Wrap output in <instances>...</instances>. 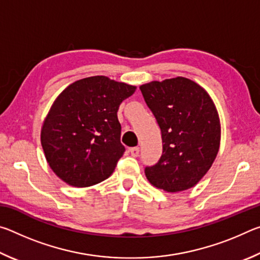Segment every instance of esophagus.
Masks as SVG:
<instances>
[{"label": "esophagus", "instance_id": "esophagus-1", "mask_svg": "<svg viewBox=\"0 0 260 260\" xmlns=\"http://www.w3.org/2000/svg\"><path fill=\"white\" fill-rule=\"evenodd\" d=\"M129 152H131V155L133 156V157H138L139 153H140V148H139V147L131 148V149H129Z\"/></svg>", "mask_w": 260, "mask_h": 260}]
</instances>
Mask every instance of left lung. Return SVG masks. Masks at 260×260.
I'll list each match as a JSON object with an SVG mask.
<instances>
[{
    "label": "left lung",
    "instance_id": "8db88e82",
    "mask_svg": "<svg viewBox=\"0 0 260 260\" xmlns=\"http://www.w3.org/2000/svg\"><path fill=\"white\" fill-rule=\"evenodd\" d=\"M161 132L162 153L144 173L167 192L191 188L212 166L220 146V120L213 101L196 82L177 77L140 87Z\"/></svg>",
    "mask_w": 260,
    "mask_h": 260
}]
</instances>
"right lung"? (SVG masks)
<instances>
[{"instance_id": "right-lung-1", "label": "right lung", "mask_w": 260, "mask_h": 260, "mask_svg": "<svg viewBox=\"0 0 260 260\" xmlns=\"http://www.w3.org/2000/svg\"><path fill=\"white\" fill-rule=\"evenodd\" d=\"M135 86L95 76L61 91L41 129L48 164L73 187H89L108 179L124 155L117 112Z\"/></svg>"}]
</instances>
